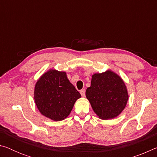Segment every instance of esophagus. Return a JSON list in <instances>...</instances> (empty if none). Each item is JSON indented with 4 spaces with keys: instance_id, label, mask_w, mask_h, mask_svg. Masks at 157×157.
Returning a JSON list of instances; mask_svg holds the SVG:
<instances>
[{
    "instance_id": "1",
    "label": "esophagus",
    "mask_w": 157,
    "mask_h": 157,
    "mask_svg": "<svg viewBox=\"0 0 157 157\" xmlns=\"http://www.w3.org/2000/svg\"><path fill=\"white\" fill-rule=\"evenodd\" d=\"M80 94H81L82 97H84L85 96V89L80 90Z\"/></svg>"
}]
</instances>
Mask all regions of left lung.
<instances>
[{"label": "left lung", "instance_id": "8db88e82", "mask_svg": "<svg viewBox=\"0 0 157 157\" xmlns=\"http://www.w3.org/2000/svg\"><path fill=\"white\" fill-rule=\"evenodd\" d=\"M86 96L95 113L103 120L118 116L128 100L123 79L111 71L92 75L91 86L87 88Z\"/></svg>", "mask_w": 157, "mask_h": 157}]
</instances>
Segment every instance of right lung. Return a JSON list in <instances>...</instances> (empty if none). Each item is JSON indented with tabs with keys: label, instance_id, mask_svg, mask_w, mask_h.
Masks as SVG:
<instances>
[{
	"label": "right lung",
	"instance_id": "add662e5",
	"mask_svg": "<svg viewBox=\"0 0 157 157\" xmlns=\"http://www.w3.org/2000/svg\"><path fill=\"white\" fill-rule=\"evenodd\" d=\"M80 97L66 73L56 70L44 74L34 88V101L38 109L44 116L55 121L66 118Z\"/></svg>",
	"mask_w": 157,
	"mask_h": 157
}]
</instances>
